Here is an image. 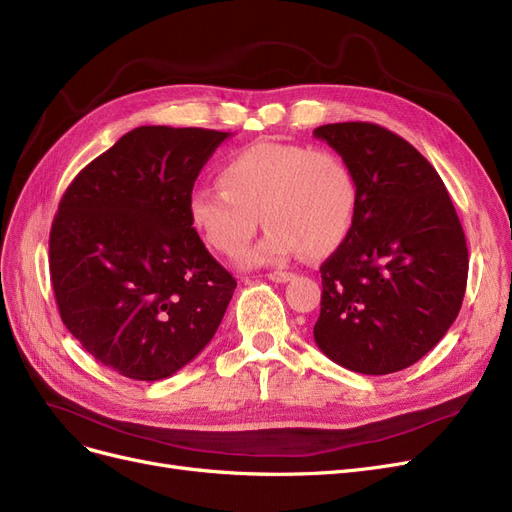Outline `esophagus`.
<instances>
[{"mask_svg":"<svg viewBox=\"0 0 512 512\" xmlns=\"http://www.w3.org/2000/svg\"><path fill=\"white\" fill-rule=\"evenodd\" d=\"M268 278L274 282H289L291 278H295V274L293 272H270Z\"/></svg>","mask_w":512,"mask_h":512,"instance_id":"1","label":"esophagus"}]
</instances>
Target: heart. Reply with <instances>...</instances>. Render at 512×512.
I'll use <instances>...</instances> for the list:
<instances>
[{"label":"heart","mask_w":512,"mask_h":512,"mask_svg":"<svg viewBox=\"0 0 512 512\" xmlns=\"http://www.w3.org/2000/svg\"><path fill=\"white\" fill-rule=\"evenodd\" d=\"M219 183L221 189L196 187L187 215L202 240L227 257L244 251L261 215L268 234L242 255L246 266L282 263L301 251L323 257L354 221L356 177L331 149L259 141L221 166Z\"/></svg>","instance_id":"obj_1"}]
</instances>
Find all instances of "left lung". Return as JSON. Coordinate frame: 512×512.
<instances>
[{
	"instance_id": "1",
	"label": "left lung",
	"mask_w": 512,
	"mask_h": 512,
	"mask_svg": "<svg viewBox=\"0 0 512 512\" xmlns=\"http://www.w3.org/2000/svg\"><path fill=\"white\" fill-rule=\"evenodd\" d=\"M356 177L348 236L320 266L314 339L331 361L365 375L418 363L453 325L466 291L462 223L437 170L371 122L314 130Z\"/></svg>"
}]
</instances>
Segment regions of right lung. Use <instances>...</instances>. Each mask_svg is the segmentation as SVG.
Here are the masks:
<instances>
[{"label":"right lung","instance_id":"obj_1","mask_svg":"<svg viewBox=\"0 0 512 512\" xmlns=\"http://www.w3.org/2000/svg\"><path fill=\"white\" fill-rule=\"evenodd\" d=\"M230 132L139 126L71 181L50 230L56 306L82 348L156 382L211 342L236 280L187 215L202 166Z\"/></svg>","mask_w":512,"mask_h":512}]
</instances>
